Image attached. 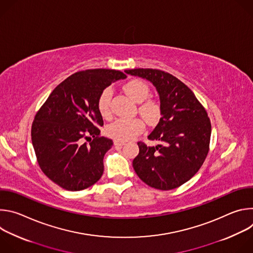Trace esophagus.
Here are the masks:
<instances>
[{
  "mask_svg": "<svg viewBox=\"0 0 253 253\" xmlns=\"http://www.w3.org/2000/svg\"><path fill=\"white\" fill-rule=\"evenodd\" d=\"M124 144H125L124 141H119V140H115L114 141V145L115 146H123Z\"/></svg>",
  "mask_w": 253,
  "mask_h": 253,
  "instance_id": "34e87169",
  "label": "esophagus"
}]
</instances>
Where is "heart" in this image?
Listing matches in <instances>:
<instances>
[{"mask_svg": "<svg viewBox=\"0 0 253 253\" xmlns=\"http://www.w3.org/2000/svg\"><path fill=\"white\" fill-rule=\"evenodd\" d=\"M125 92L128 96L139 105V113L149 124H156L161 118V106L153 99H146L149 96L150 89L148 85L138 79H133L127 82L124 86ZM112 89L107 87L99 95L97 100V108L100 115L103 118H109L111 115V98ZM145 129L144 121L140 118L133 119H117L106 128L107 135L119 140L127 141L130 140Z\"/></svg>", "mask_w": 253, "mask_h": 253, "instance_id": "heart-1", "label": "heart"}]
</instances>
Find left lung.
Segmentation results:
<instances>
[{
	"instance_id": "left-lung-1",
	"label": "left lung",
	"mask_w": 253,
	"mask_h": 253,
	"mask_svg": "<svg viewBox=\"0 0 253 253\" xmlns=\"http://www.w3.org/2000/svg\"><path fill=\"white\" fill-rule=\"evenodd\" d=\"M125 72L156 87L162 115L148 136L161 144L150 147L138 142L139 154L133 168L153 188L171 190L181 186L197 173L209 151L211 123L205 108L183 82L167 72L141 68Z\"/></svg>"
}]
</instances>
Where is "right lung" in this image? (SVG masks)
Masks as SVG:
<instances>
[{
    "instance_id": "1",
    "label": "right lung",
    "mask_w": 253,
    "mask_h": 253,
    "mask_svg": "<svg viewBox=\"0 0 253 253\" xmlns=\"http://www.w3.org/2000/svg\"><path fill=\"white\" fill-rule=\"evenodd\" d=\"M127 76L121 71L90 69L60 83L36 113L32 143L38 164L54 183L69 191L95 184L103 159L113 142L100 136L103 119L97 108L100 93Z\"/></svg>"
}]
</instances>
